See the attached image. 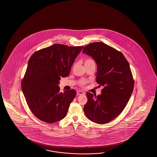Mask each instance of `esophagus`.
<instances>
[{
  "mask_svg": "<svg viewBox=\"0 0 157 157\" xmlns=\"http://www.w3.org/2000/svg\"><path fill=\"white\" fill-rule=\"evenodd\" d=\"M85 94V93H83L82 91H77V95H84Z\"/></svg>",
  "mask_w": 157,
  "mask_h": 157,
  "instance_id": "esophagus-1",
  "label": "esophagus"
}]
</instances>
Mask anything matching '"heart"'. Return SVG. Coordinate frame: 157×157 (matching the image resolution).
<instances>
[{
  "instance_id": "1",
  "label": "heart",
  "mask_w": 157,
  "mask_h": 157,
  "mask_svg": "<svg viewBox=\"0 0 157 157\" xmlns=\"http://www.w3.org/2000/svg\"><path fill=\"white\" fill-rule=\"evenodd\" d=\"M91 62H94L93 60H92L91 59H87L85 60V63H91ZM86 82L85 81H81L80 82V85H83Z\"/></svg>"
}]
</instances>
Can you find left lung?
Listing matches in <instances>:
<instances>
[{"instance_id":"8db88e82","label":"left lung","mask_w":157,"mask_h":157,"mask_svg":"<svg viewBox=\"0 0 157 157\" xmlns=\"http://www.w3.org/2000/svg\"><path fill=\"white\" fill-rule=\"evenodd\" d=\"M83 53L95 61L96 81L99 86L104 87L99 95L87 93L84 112L91 121L107 124L122 112L132 93L134 80L130 65L121 52L101 42L85 46Z\"/></svg>"}]
</instances>
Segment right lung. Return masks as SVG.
Wrapping results in <instances>:
<instances>
[{
	"label": "right lung",
	"instance_id": "right-lung-1",
	"mask_svg": "<svg viewBox=\"0 0 157 157\" xmlns=\"http://www.w3.org/2000/svg\"><path fill=\"white\" fill-rule=\"evenodd\" d=\"M83 48L55 44L30 57L21 86L30 110L40 120L52 124L66 116L76 91L60 93L58 84L61 77L69 75Z\"/></svg>",
	"mask_w": 157,
	"mask_h": 157
}]
</instances>
